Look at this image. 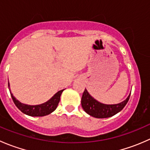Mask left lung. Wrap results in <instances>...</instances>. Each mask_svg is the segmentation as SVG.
Instances as JSON below:
<instances>
[{
	"instance_id": "obj_1",
	"label": "left lung",
	"mask_w": 150,
	"mask_h": 150,
	"mask_svg": "<svg viewBox=\"0 0 150 150\" xmlns=\"http://www.w3.org/2000/svg\"><path fill=\"white\" fill-rule=\"evenodd\" d=\"M130 96L121 103L117 104H104L93 99L85 89L81 99V105L86 113L96 118H106L115 115L124 108L129 100Z\"/></svg>"
}]
</instances>
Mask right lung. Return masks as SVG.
<instances>
[{"instance_id":"add662e5","label":"right lung","mask_w":150,"mask_h":150,"mask_svg":"<svg viewBox=\"0 0 150 150\" xmlns=\"http://www.w3.org/2000/svg\"><path fill=\"white\" fill-rule=\"evenodd\" d=\"M8 88H10L9 83H8ZM9 91L13 103L15 104L16 107L21 112H22L23 113L30 116H33V117H42V116L48 115L51 114L52 112H54L57 109L59 102L60 101V96H61V94L63 91H64V89L59 91L57 93H55L54 95V96L51 99H49L48 102H45L43 104H39V105H28V104L21 103L19 101H18L13 96V94L11 92V90Z\"/></svg>"}]
</instances>
